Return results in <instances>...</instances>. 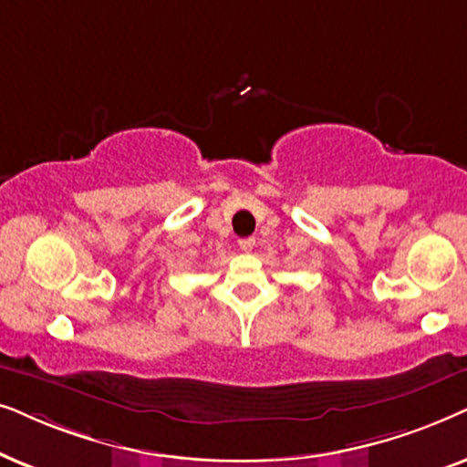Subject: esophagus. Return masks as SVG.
<instances>
[{
  "instance_id": "34e87169",
  "label": "esophagus",
  "mask_w": 467,
  "mask_h": 467,
  "mask_svg": "<svg viewBox=\"0 0 467 467\" xmlns=\"http://www.w3.org/2000/svg\"><path fill=\"white\" fill-rule=\"evenodd\" d=\"M254 245H256V239L254 237H245V239H239V247L244 252H252Z\"/></svg>"
}]
</instances>
